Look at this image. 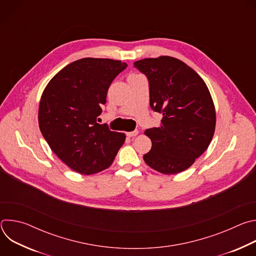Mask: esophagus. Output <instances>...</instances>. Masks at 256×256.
<instances>
[{
	"mask_svg": "<svg viewBox=\"0 0 256 256\" xmlns=\"http://www.w3.org/2000/svg\"><path fill=\"white\" fill-rule=\"evenodd\" d=\"M138 134V130H134V132H126V136H128V138H132V136H136Z\"/></svg>",
	"mask_w": 256,
	"mask_h": 256,
	"instance_id": "1",
	"label": "esophagus"
}]
</instances>
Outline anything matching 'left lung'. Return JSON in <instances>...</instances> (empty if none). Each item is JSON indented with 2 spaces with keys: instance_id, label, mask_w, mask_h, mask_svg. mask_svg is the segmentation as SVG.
<instances>
[{
  "instance_id": "1",
  "label": "left lung",
  "mask_w": 256,
  "mask_h": 256,
  "mask_svg": "<svg viewBox=\"0 0 256 256\" xmlns=\"http://www.w3.org/2000/svg\"><path fill=\"white\" fill-rule=\"evenodd\" d=\"M134 64L148 78L151 108L163 116L159 128L144 132L152 148L144 161L163 174L184 171L208 149L214 132L210 91L198 72L178 58L164 56Z\"/></svg>"
}]
</instances>
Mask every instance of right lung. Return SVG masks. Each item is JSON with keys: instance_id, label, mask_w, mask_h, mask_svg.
I'll list each match as a JSON object with an SVG mask.
<instances>
[{"instance_id": "1", "label": "right lung", "mask_w": 256, "mask_h": 256, "mask_svg": "<svg viewBox=\"0 0 256 256\" xmlns=\"http://www.w3.org/2000/svg\"><path fill=\"white\" fill-rule=\"evenodd\" d=\"M128 64L85 58L60 70L46 87L38 110L40 132L70 169L94 174L110 166L126 134L96 122L109 86Z\"/></svg>"}]
</instances>
